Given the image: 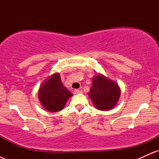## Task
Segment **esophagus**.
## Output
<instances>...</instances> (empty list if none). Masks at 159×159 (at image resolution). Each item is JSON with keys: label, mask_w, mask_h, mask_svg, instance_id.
Listing matches in <instances>:
<instances>
[{"label": "esophagus", "mask_w": 159, "mask_h": 159, "mask_svg": "<svg viewBox=\"0 0 159 159\" xmlns=\"http://www.w3.org/2000/svg\"><path fill=\"white\" fill-rule=\"evenodd\" d=\"M74 93L75 94H80V93H82V90H74Z\"/></svg>", "instance_id": "esophagus-1"}]
</instances>
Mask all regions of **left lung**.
I'll use <instances>...</instances> for the list:
<instances>
[{
    "label": "left lung",
    "mask_w": 159,
    "mask_h": 159,
    "mask_svg": "<svg viewBox=\"0 0 159 159\" xmlns=\"http://www.w3.org/2000/svg\"><path fill=\"white\" fill-rule=\"evenodd\" d=\"M89 96L98 110L108 111L117 103L120 96V88L116 82L98 74L93 78Z\"/></svg>",
    "instance_id": "1"
}]
</instances>
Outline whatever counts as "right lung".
<instances>
[{"instance_id":"obj_1","label":"right lung","mask_w":159,"mask_h":159,"mask_svg":"<svg viewBox=\"0 0 159 159\" xmlns=\"http://www.w3.org/2000/svg\"><path fill=\"white\" fill-rule=\"evenodd\" d=\"M38 96L45 109L50 112H57L65 107L72 93L63 85L60 74L55 73L41 85Z\"/></svg>"}]
</instances>
